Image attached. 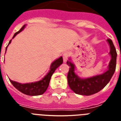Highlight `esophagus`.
<instances>
[{
	"label": "esophagus",
	"instance_id": "34e87169",
	"mask_svg": "<svg viewBox=\"0 0 121 121\" xmlns=\"http://www.w3.org/2000/svg\"><path fill=\"white\" fill-rule=\"evenodd\" d=\"M69 56V52L66 51L65 53H64L63 54V62L66 63L67 60H68V58Z\"/></svg>",
	"mask_w": 121,
	"mask_h": 121
}]
</instances>
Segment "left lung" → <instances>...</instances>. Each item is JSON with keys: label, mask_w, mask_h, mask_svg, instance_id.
<instances>
[{"label": "left lung", "mask_w": 121, "mask_h": 121, "mask_svg": "<svg viewBox=\"0 0 121 121\" xmlns=\"http://www.w3.org/2000/svg\"><path fill=\"white\" fill-rule=\"evenodd\" d=\"M107 41L110 46L109 55L111 59L108 69L103 73L86 78H80L75 73V65L73 63L71 58L67 61L66 63L70 67L67 75L68 85L75 94L82 95H93L104 88L111 80L116 70L117 52L112 40L108 39Z\"/></svg>", "instance_id": "left-lung-1"}]
</instances>
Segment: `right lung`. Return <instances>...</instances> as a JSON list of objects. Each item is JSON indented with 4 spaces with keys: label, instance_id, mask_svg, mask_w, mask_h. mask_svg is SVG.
Returning a JSON list of instances; mask_svg holds the SVG:
<instances>
[{
    "label": "right lung",
    "instance_id": "add662e5",
    "mask_svg": "<svg viewBox=\"0 0 121 121\" xmlns=\"http://www.w3.org/2000/svg\"><path fill=\"white\" fill-rule=\"evenodd\" d=\"M26 26V25H24L19 31L15 33L12 39L14 38V37L16 36L17 34L21 33L22 31H23V29L25 28ZM11 41H12V39L10 40V41H9V43L8 44V45L6 47V49H5L6 51L9 44H10V43H11ZM5 53H6V51H5ZM62 63V56H60L59 58L55 60L51 64L49 72L47 73V75L44 76L41 80L38 81V82L27 83H21L17 82H15V81L11 80L10 79V82L16 89H17L19 91L22 92V94L31 96H36L42 95V94H43L46 92V90H47L48 87L49 86V82H50L51 76L53 74V73L55 72L56 69L59 66H60Z\"/></svg>",
    "mask_w": 121,
    "mask_h": 121
}]
</instances>
